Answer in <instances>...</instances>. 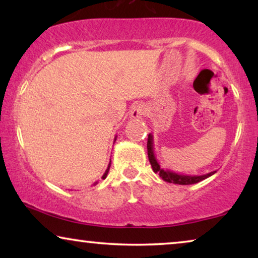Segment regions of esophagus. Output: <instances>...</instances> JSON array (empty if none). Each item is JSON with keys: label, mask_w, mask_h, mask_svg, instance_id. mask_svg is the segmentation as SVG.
<instances>
[{"label": "esophagus", "mask_w": 258, "mask_h": 258, "mask_svg": "<svg viewBox=\"0 0 258 258\" xmlns=\"http://www.w3.org/2000/svg\"><path fill=\"white\" fill-rule=\"evenodd\" d=\"M144 109L143 104H134L132 109H130V117L132 118H141L144 115Z\"/></svg>", "instance_id": "1"}]
</instances>
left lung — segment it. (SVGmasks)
Segmentation results:
<instances>
[{"label":"left lung","mask_w":258,"mask_h":258,"mask_svg":"<svg viewBox=\"0 0 258 258\" xmlns=\"http://www.w3.org/2000/svg\"><path fill=\"white\" fill-rule=\"evenodd\" d=\"M148 157H149V162L151 164V168H153L154 172L160 175V177L165 182L169 183H175V184H182V185H188V184H195V183H199L203 179L210 177L211 175H214L216 171H211L209 174L206 175H183V174H177V172L170 171V170H164V169L161 168L160 163H158L156 160V156H155L154 153V136L149 134L148 135Z\"/></svg>","instance_id":"1"}]
</instances>
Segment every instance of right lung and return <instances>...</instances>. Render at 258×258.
Returning <instances> with one entry per match:
<instances>
[{"mask_svg": "<svg viewBox=\"0 0 258 258\" xmlns=\"http://www.w3.org/2000/svg\"><path fill=\"white\" fill-rule=\"evenodd\" d=\"M115 141H116V139H115ZM110 164L111 163H109V165H108V169H107V170H105V172H104V175L103 176H102V178H105V177H107V175H108V172H109V169H110ZM95 184H96V183H95Z\"/></svg>", "mask_w": 258, "mask_h": 258, "instance_id": "add662e5", "label": "right lung"}]
</instances>
